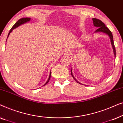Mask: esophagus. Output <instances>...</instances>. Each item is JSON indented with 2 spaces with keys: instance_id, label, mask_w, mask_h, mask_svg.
Instances as JSON below:
<instances>
[{
  "instance_id": "obj_1",
  "label": "esophagus",
  "mask_w": 123,
  "mask_h": 123,
  "mask_svg": "<svg viewBox=\"0 0 123 123\" xmlns=\"http://www.w3.org/2000/svg\"><path fill=\"white\" fill-rule=\"evenodd\" d=\"M64 54L65 55H69L70 54V51L68 50H64Z\"/></svg>"
}]
</instances>
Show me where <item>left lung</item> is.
<instances>
[{
	"mask_svg": "<svg viewBox=\"0 0 123 123\" xmlns=\"http://www.w3.org/2000/svg\"><path fill=\"white\" fill-rule=\"evenodd\" d=\"M92 20H93L94 26H96V27H98V29H97L96 31L95 32H102L106 33V34H107L109 36H110V40H111V43L112 46V48H113L114 55H115V56H116L115 47V45H114V43L113 36H112V34L110 30H109V28L105 26V25L104 24V22H102L101 21V20L97 19V18H92ZM71 74L72 75V77H73V78L75 80V78H74V77L73 75V74H72V70H71ZM76 81H77V80H76ZM77 82L79 83L78 82Z\"/></svg>",
	"mask_w": 123,
	"mask_h": 123,
	"instance_id": "8db88e82",
	"label": "left lung"
}]
</instances>
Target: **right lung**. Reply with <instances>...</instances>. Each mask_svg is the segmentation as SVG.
<instances>
[{"label": "right lung", "mask_w": 123, "mask_h": 123, "mask_svg": "<svg viewBox=\"0 0 123 123\" xmlns=\"http://www.w3.org/2000/svg\"><path fill=\"white\" fill-rule=\"evenodd\" d=\"M30 19H31V18H21V19H19L17 22H16V23H15V24L14 25V26H13L12 27L11 29L10 30L9 32V33H8V37L9 36L10 33H11V32L12 31V30H13V29H14V28H17V27L20 26V25L23 24V23H26V22H27L30 21ZM8 37H7V38H8ZM51 71H50V75H49V77L48 80H47V82H46V83H45V85L43 86H44L46 85V84L48 83L49 81V80H50V77H51Z\"/></svg>", "instance_id": "right-lung-1"}]
</instances>
